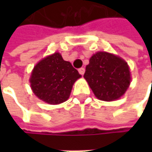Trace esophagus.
<instances>
[{"label": "esophagus", "instance_id": "obj_1", "mask_svg": "<svg viewBox=\"0 0 152 152\" xmlns=\"http://www.w3.org/2000/svg\"><path fill=\"white\" fill-rule=\"evenodd\" d=\"M85 69L84 68V67H80V68H79V73L81 74V75H83L84 73H85Z\"/></svg>", "mask_w": 152, "mask_h": 152}]
</instances>
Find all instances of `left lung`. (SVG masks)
<instances>
[{
    "label": "left lung",
    "mask_w": 152,
    "mask_h": 152,
    "mask_svg": "<svg viewBox=\"0 0 152 152\" xmlns=\"http://www.w3.org/2000/svg\"><path fill=\"white\" fill-rule=\"evenodd\" d=\"M84 77L95 96L106 102H112L122 96L129 88L131 79L125 61L102 51L91 56Z\"/></svg>",
    "instance_id": "8db88e82"
}]
</instances>
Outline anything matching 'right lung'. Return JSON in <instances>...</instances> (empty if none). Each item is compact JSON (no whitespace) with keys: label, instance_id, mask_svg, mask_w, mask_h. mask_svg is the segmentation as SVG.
Here are the masks:
<instances>
[{"label":"right lung","instance_id":"1","mask_svg":"<svg viewBox=\"0 0 152 152\" xmlns=\"http://www.w3.org/2000/svg\"><path fill=\"white\" fill-rule=\"evenodd\" d=\"M81 75L69 61L56 52L39 62L33 70L30 83L33 92L49 104H60L70 96L74 82Z\"/></svg>","mask_w":152,"mask_h":152}]
</instances>
